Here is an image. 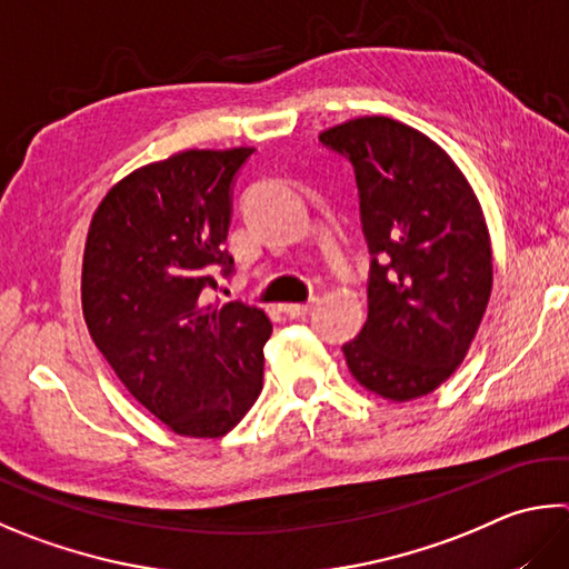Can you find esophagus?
Returning <instances> with one entry per match:
<instances>
[{
	"mask_svg": "<svg viewBox=\"0 0 569 569\" xmlns=\"http://www.w3.org/2000/svg\"><path fill=\"white\" fill-rule=\"evenodd\" d=\"M311 308H313V301H308V303H286L283 306V313L291 316V318H303L308 311H311Z\"/></svg>",
	"mask_w": 569,
	"mask_h": 569,
	"instance_id": "esophagus-1",
	"label": "esophagus"
}]
</instances>
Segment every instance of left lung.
<instances>
[{"label": "left lung", "instance_id": "8db88e82", "mask_svg": "<svg viewBox=\"0 0 569 569\" xmlns=\"http://www.w3.org/2000/svg\"><path fill=\"white\" fill-rule=\"evenodd\" d=\"M356 169L370 261L368 318L343 346L350 376L376 396H428L468 356L492 293L482 206L450 153L390 117L320 131Z\"/></svg>", "mask_w": 569, "mask_h": 569}]
</instances>
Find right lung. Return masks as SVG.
<instances>
[{
    "label": "right lung",
    "instance_id": "right-lung-1",
    "mask_svg": "<svg viewBox=\"0 0 569 569\" xmlns=\"http://www.w3.org/2000/svg\"><path fill=\"white\" fill-rule=\"evenodd\" d=\"M251 147L186 149L131 171L91 216L81 311L113 373L183 438H221L263 386L271 318L243 301H203L223 249L231 181Z\"/></svg>",
    "mask_w": 569,
    "mask_h": 569
}]
</instances>
